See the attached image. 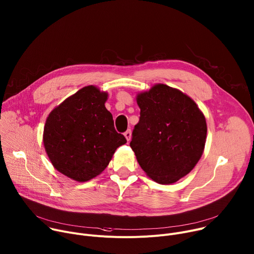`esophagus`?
I'll list each match as a JSON object with an SVG mask.
<instances>
[{"mask_svg": "<svg viewBox=\"0 0 254 254\" xmlns=\"http://www.w3.org/2000/svg\"><path fill=\"white\" fill-rule=\"evenodd\" d=\"M125 136H126V138H127V141L130 140V138H131V131H130V129H127V130L125 132Z\"/></svg>", "mask_w": 254, "mask_h": 254, "instance_id": "1", "label": "esophagus"}]
</instances>
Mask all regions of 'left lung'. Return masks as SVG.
Instances as JSON below:
<instances>
[{
	"instance_id": "8db88e82",
	"label": "left lung",
	"mask_w": 254,
	"mask_h": 254,
	"mask_svg": "<svg viewBox=\"0 0 254 254\" xmlns=\"http://www.w3.org/2000/svg\"><path fill=\"white\" fill-rule=\"evenodd\" d=\"M135 99L140 117L129 144L137 163L155 182L176 183L203 155L205 116L190 96L163 83L137 93Z\"/></svg>"
}]
</instances>
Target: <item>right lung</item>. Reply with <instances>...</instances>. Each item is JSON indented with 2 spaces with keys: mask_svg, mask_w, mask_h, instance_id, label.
I'll return each instance as SVG.
<instances>
[{
  "mask_svg": "<svg viewBox=\"0 0 254 254\" xmlns=\"http://www.w3.org/2000/svg\"><path fill=\"white\" fill-rule=\"evenodd\" d=\"M108 93L88 85L67 97L49 114L43 143L53 167L77 182L95 178L127 142L104 105Z\"/></svg>",
  "mask_w": 254,
  "mask_h": 254,
  "instance_id": "obj_1",
  "label": "right lung"
}]
</instances>
